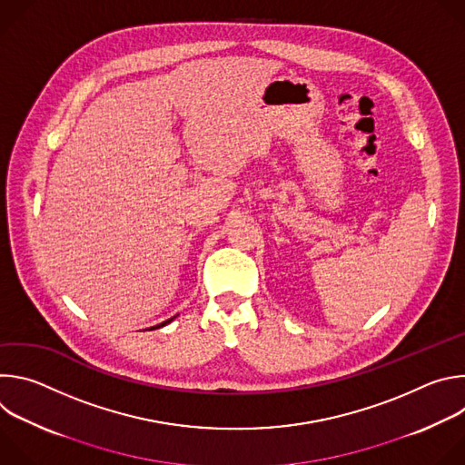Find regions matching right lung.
Here are the masks:
<instances>
[{"label":"right lung","instance_id":"right-lung-1","mask_svg":"<svg viewBox=\"0 0 465 465\" xmlns=\"http://www.w3.org/2000/svg\"><path fill=\"white\" fill-rule=\"evenodd\" d=\"M169 322H173V318H169V320H165V322H162V323H158V325H154V327H151V329H158V327H163L165 323H169Z\"/></svg>","mask_w":465,"mask_h":465}]
</instances>
